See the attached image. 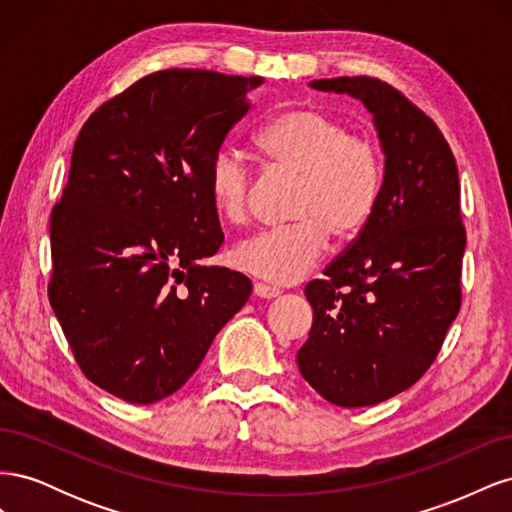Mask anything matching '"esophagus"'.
I'll return each instance as SVG.
<instances>
[{
    "instance_id": "1",
    "label": "esophagus",
    "mask_w": 512,
    "mask_h": 512,
    "mask_svg": "<svg viewBox=\"0 0 512 512\" xmlns=\"http://www.w3.org/2000/svg\"><path fill=\"white\" fill-rule=\"evenodd\" d=\"M254 294H256V297H260V299H275V297H280L282 290L275 288V286H269V284L256 282L254 284Z\"/></svg>"
}]
</instances>
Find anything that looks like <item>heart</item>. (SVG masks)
<instances>
[{"instance_id":"1","label":"heart","mask_w":512,"mask_h":512,"mask_svg":"<svg viewBox=\"0 0 512 512\" xmlns=\"http://www.w3.org/2000/svg\"><path fill=\"white\" fill-rule=\"evenodd\" d=\"M265 162L299 177L292 196L294 224L258 232L232 250V265L273 284H294L324 256L331 235L354 239L374 218L382 192V158L348 123L316 106L271 117L254 136ZM207 192L220 220L239 226L250 215L252 173L241 153L222 149L209 166Z\"/></svg>"}]
</instances>
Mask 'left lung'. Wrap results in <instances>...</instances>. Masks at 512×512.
I'll list each match as a JSON object with an SVG mask.
<instances>
[{
    "label": "left lung",
    "instance_id": "8db88e82",
    "mask_svg": "<svg viewBox=\"0 0 512 512\" xmlns=\"http://www.w3.org/2000/svg\"><path fill=\"white\" fill-rule=\"evenodd\" d=\"M309 87L363 102L384 173L374 218L305 288L314 322L297 365L331 404L376 406L425 374L459 314L457 162L436 123L389 83L339 76Z\"/></svg>",
    "mask_w": 512,
    "mask_h": 512
}]
</instances>
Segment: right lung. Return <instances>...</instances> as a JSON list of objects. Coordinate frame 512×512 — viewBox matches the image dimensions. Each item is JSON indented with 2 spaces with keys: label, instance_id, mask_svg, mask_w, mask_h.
Listing matches in <instances>:
<instances>
[{
  "label": "right lung",
  "instance_id": "right-lung-1",
  "mask_svg": "<svg viewBox=\"0 0 512 512\" xmlns=\"http://www.w3.org/2000/svg\"><path fill=\"white\" fill-rule=\"evenodd\" d=\"M260 76L162 70L91 115L51 213L49 301L83 374L147 406L190 380L250 299L205 267L224 241L207 177Z\"/></svg>",
  "mask_w": 512,
  "mask_h": 512
}]
</instances>
